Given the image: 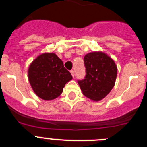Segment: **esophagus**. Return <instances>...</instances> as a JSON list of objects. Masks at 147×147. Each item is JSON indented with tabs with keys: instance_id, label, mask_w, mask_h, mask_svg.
<instances>
[{
	"instance_id": "obj_1",
	"label": "esophagus",
	"mask_w": 147,
	"mask_h": 147,
	"mask_svg": "<svg viewBox=\"0 0 147 147\" xmlns=\"http://www.w3.org/2000/svg\"><path fill=\"white\" fill-rule=\"evenodd\" d=\"M71 75H72V76L73 77H74V76H75V73H74V71H71Z\"/></svg>"
}]
</instances>
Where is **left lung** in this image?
<instances>
[{
	"label": "left lung",
	"instance_id": "1",
	"mask_svg": "<svg viewBox=\"0 0 147 147\" xmlns=\"http://www.w3.org/2000/svg\"><path fill=\"white\" fill-rule=\"evenodd\" d=\"M86 75L79 80L82 93L94 102L103 99L115 85L117 66L108 55L102 51L87 54L84 57Z\"/></svg>",
	"mask_w": 147,
	"mask_h": 147
}]
</instances>
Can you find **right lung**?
<instances>
[{"mask_svg":"<svg viewBox=\"0 0 147 147\" xmlns=\"http://www.w3.org/2000/svg\"><path fill=\"white\" fill-rule=\"evenodd\" d=\"M28 78L35 94L50 101L60 96L66 83L73 77L56 54L43 53L30 64Z\"/></svg>","mask_w":147,"mask_h":147,"instance_id":"1","label":"right lung"}]
</instances>
